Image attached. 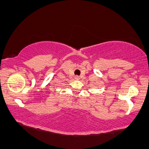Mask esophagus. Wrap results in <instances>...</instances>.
<instances>
[{
  "mask_svg": "<svg viewBox=\"0 0 149 149\" xmlns=\"http://www.w3.org/2000/svg\"><path fill=\"white\" fill-rule=\"evenodd\" d=\"M74 78H75V79H76V80H78V79H80L79 78V77L77 76V75H75V76L74 77Z\"/></svg>",
  "mask_w": 149,
  "mask_h": 149,
  "instance_id": "34e87169",
  "label": "esophagus"
}]
</instances>
